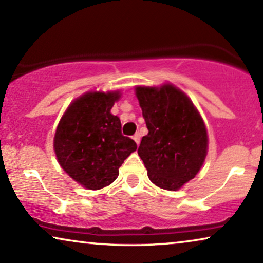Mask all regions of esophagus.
<instances>
[{
    "instance_id": "34e87169",
    "label": "esophagus",
    "mask_w": 263,
    "mask_h": 263,
    "mask_svg": "<svg viewBox=\"0 0 263 263\" xmlns=\"http://www.w3.org/2000/svg\"><path fill=\"white\" fill-rule=\"evenodd\" d=\"M133 139H134V141L136 142V145L140 144V134L138 133V134H135L134 136H133Z\"/></svg>"
}]
</instances>
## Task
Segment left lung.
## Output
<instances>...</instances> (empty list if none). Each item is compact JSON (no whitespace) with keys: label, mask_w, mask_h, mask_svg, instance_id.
Here are the masks:
<instances>
[{"label":"left lung","mask_w":263,"mask_h":263,"mask_svg":"<svg viewBox=\"0 0 263 263\" xmlns=\"http://www.w3.org/2000/svg\"><path fill=\"white\" fill-rule=\"evenodd\" d=\"M135 94L148 129L138 148L148 179L163 190L181 189L198 174L206 157L203 118L173 84L136 87Z\"/></svg>","instance_id":"1"}]
</instances>
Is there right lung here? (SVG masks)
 <instances>
[{"label": "right lung", "mask_w": 263, "mask_h": 263, "mask_svg": "<svg viewBox=\"0 0 263 263\" xmlns=\"http://www.w3.org/2000/svg\"><path fill=\"white\" fill-rule=\"evenodd\" d=\"M119 98V91H88L71 102L57 127L58 162L87 190L111 185L119 166L136 149L134 140L122 135L119 118L111 114Z\"/></svg>", "instance_id": "add662e5"}]
</instances>
